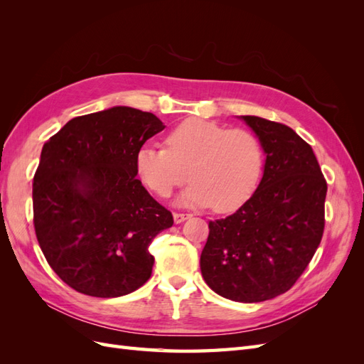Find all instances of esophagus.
<instances>
[{
	"mask_svg": "<svg viewBox=\"0 0 364 364\" xmlns=\"http://www.w3.org/2000/svg\"><path fill=\"white\" fill-rule=\"evenodd\" d=\"M173 217H174V223H182V222H185L186 218H191L193 214H188V213H174Z\"/></svg>",
	"mask_w": 364,
	"mask_h": 364,
	"instance_id": "1",
	"label": "esophagus"
}]
</instances>
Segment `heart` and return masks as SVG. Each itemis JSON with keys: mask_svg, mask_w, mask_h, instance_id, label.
I'll return each mask as SVG.
<instances>
[{"mask_svg": "<svg viewBox=\"0 0 364 364\" xmlns=\"http://www.w3.org/2000/svg\"><path fill=\"white\" fill-rule=\"evenodd\" d=\"M165 142L167 147L142 144L135 153L136 176L156 196H171L190 178L193 182L181 203L213 205L225 213L243 205L255 191L264 147L253 132L188 118L170 130Z\"/></svg>", "mask_w": 364, "mask_h": 364, "instance_id": "heart-1", "label": "heart"}]
</instances>
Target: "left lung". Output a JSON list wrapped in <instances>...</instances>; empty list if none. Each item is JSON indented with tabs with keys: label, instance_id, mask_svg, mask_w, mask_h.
<instances>
[{
	"label": "left lung",
	"instance_id": "left-lung-1",
	"mask_svg": "<svg viewBox=\"0 0 364 364\" xmlns=\"http://www.w3.org/2000/svg\"><path fill=\"white\" fill-rule=\"evenodd\" d=\"M266 165L250 199L209 222L200 255L205 282L237 302L273 299L299 279L321 245L328 185L311 146L289 126L246 115Z\"/></svg>",
	"mask_w": 364,
	"mask_h": 364
}]
</instances>
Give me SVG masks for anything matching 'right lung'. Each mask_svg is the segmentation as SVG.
Segmentation results:
<instances>
[{"label": "right lung", "instance_id": "add662e5", "mask_svg": "<svg viewBox=\"0 0 364 364\" xmlns=\"http://www.w3.org/2000/svg\"><path fill=\"white\" fill-rule=\"evenodd\" d=\"M164 127L151 112L115 106L73 118L43 144L33 225L50 267L75 291L118 297L149 281V246L173 215L136 179L135 153Z\"/></svg>", "mask_w": 364, "mask_h": 364}]
</instances>
